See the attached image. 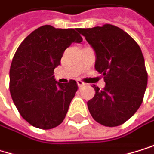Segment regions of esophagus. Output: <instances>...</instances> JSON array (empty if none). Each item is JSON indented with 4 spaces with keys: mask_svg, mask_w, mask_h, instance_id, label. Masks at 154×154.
I'll return each mask as SVG.
<instances>
[{
    "mask_svg": "<svg viewBox=\"0 0 154 154\" xmlns=\"http://www.w3.org/2000/svg\"><path fill=\"white\" fill-rule=\"evenodd\" d=\"M76 83H78V86H79V88H81L82 87L85 86V83L83 81H81V80H78V81H76Z\"/></svg>",
    "mask_w": 154,
    "mask_h": 154,
    "instance_id": "1",
    "label": "esophagus"
}]
</instances>
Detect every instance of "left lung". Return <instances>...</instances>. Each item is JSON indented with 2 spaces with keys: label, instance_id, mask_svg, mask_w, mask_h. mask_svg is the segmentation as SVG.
Listing matches in <instances>:
<instances>
[{
  "label": "left lung",
  "instance_id": "8db88e82",
  "mask_svg": "<svg viewBox=\"0 0 154 154\" xmlns=\"http://www.w3.org/2000/svg\"><path fill=\"white\" fill-rule=\"evenodd\" d=\"M96 52V70L104 78L103 89L94 85L96 94L88 101L97 122L107 127L123 124L143 100L148 74L144 57L135 40L112 24L78 28Z\"/></svg>",
  "mask_w": 154,
  "mask_h": 154
}]
</instances>
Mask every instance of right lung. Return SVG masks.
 <instances>
[{"instance_id":"add662e5","label":"right lung","mask_w":154,"mask_h":154,"mask_svg":"<svg viewBox=\"0 0 154 154\" xmlns=\"http://www.w3.org/2000/svg\"><path fill=\"white\" fill-rule=\"evenodd\" d=\"M76 29L44 25L22 42L10 69V92L21 116L32 126L49 130L58 126L67 113L79 87L75 80L59 83L54 69L72 43H81Z\"/></svg>"}]
</instances>
